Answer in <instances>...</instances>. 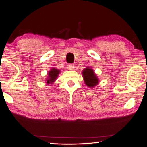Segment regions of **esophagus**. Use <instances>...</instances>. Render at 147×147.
<instances>
[{"label": "esophagus", "instance_id": "esophagus-1", "mask_svg": "<svg viewBox=\"0 0 147 147\" xmlns=\"http://www.w3.org/2000/svg\"><path fill=\"white\" fill-rule=\"evenodd\" d=\"M67 69H69V70H73L74 68V65L73 64H69L67 65Z\"/></svg>", "mask_w": 147, "mask_h": 147}]
</instances>
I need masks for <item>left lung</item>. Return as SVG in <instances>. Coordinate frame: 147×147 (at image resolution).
Returning <instances> with one entry per match:
<instances>
[{
  "label": "left lung",
  "instance_id": "obj_1",
  "mask_svg": "<svg viewBox=\"0 0 147 147\" xmlns=\"http://www.w3.org/2000/svg\"><path fill=\"white\" fill-rule=\"evenodd\" d=\"M82 75L85 84L88 86L92 88L97 85L98 83V78L94 74V72L90 68H86L82 72Z\"/></svg>",
  "mask_w": 147,
  "mask_h": 147
}]
</instances>
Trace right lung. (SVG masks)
<instances>
[{"mask_svg":"<svg viewBox=\"0 0 147 147\" xmlns=\"http://www.w3.org/2000/svg\"><path fill=\"white\" fill-rule=\"evenodd\" d=\"M60 71L56 69H52L49 73H48V78L47 79V83L48 84H52L54 82L55 80H56L57 77L58 76V74H59Z\"/></svg>","mask_w":147,"mask_h":147,"instance_id":"obj_1","label":"right lung"}]
</instances>
